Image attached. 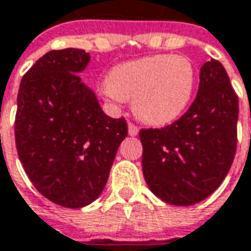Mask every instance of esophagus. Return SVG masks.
<instances>
[{
	"mask_svg": "<svg viewBox=\"0 0 251 251\" xmlns=\"http://www.w3.org/2000/svg\"><path fill=\"white\" fill-rule=\"evenodd\" d=\"M127 130H129V135L130 136H136L137 133H139V127L135 124H132V122L127 125Z\"/></svg>",
	"mask_w": 251,
	"mask_h": 251,
	"instance_id": "1",
	"label": "esophagus"
}]
</instances>
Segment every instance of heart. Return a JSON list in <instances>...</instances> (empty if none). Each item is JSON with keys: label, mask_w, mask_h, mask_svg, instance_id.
<instances>
[{"label": "heart", "mask_w": 251, "mask_h": 251, "mask_svg": "<svg viewBox=\"0 0 251 251\" xmlns=\"http://www.w3.org/2000/svg\"><path fill=\"white\" fill-rule=\"evenodd\" d=\"M194 85L195 70L187 57L157 54L114 67L102 82V93L115 102L133 100L135 112L142 121L166 125L190 104Z\"/></svg>", "instance_id": "1"}]
</instances>
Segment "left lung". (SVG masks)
Returning <instances> with one entry per match:
<instances>
[{
	"label": "left lung",
	"mask_w": 251,
	"mask_h": 251,
	"mask_svg": "<svg viewBox=\"0 0 251 251\" xmlns=\"http://www.w3.org/2000/svg\"><path fill=\"white\" fill-rule=\"evenodd\" d=\"M239 98L225 67L203 63L198 94L178 121L142 129V167L150 191L161 201L188 206L216 190L233 163Z\"/></svg>",
	"instance_id": "left-lung-1"
}]
</instances>
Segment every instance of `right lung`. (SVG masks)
I'll list each match as a JSON object with an SVG mask.
<instances>
[{"mask_svg":"<svg viewBox=\"0 0 251 251\" xmlns=\"http://www.w3.org/2000/svg\"><path fill=\"white\" fill-rule=\"evenodd\" d=\"M90 53L51 50L22 77L18 91L15 143L35 188L64 208H82L104 190L125 118L104 114L81 73Z\"/></svg>","mask_w":251,"mask_h":251,"instance_id":"1","label":"right lung"}]
</instances>
